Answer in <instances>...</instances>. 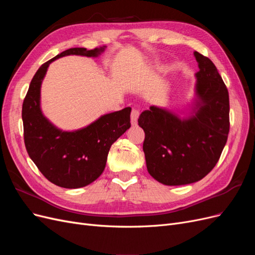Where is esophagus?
Listing matches in <instances>:
<instances>
[{
  "label": "esophagus",
  "mask_w": 255,
  "mask_h": 255,
  "mask_svg": "<svg viewBox=\"0 0 255 255\" xmlns=\"http://www.w3.org/2000/svg\"><path fill=\"white\" fill-rule=\"evenodd\" d=\"M138 117H139V111L132 110V112H130V122H132V126L137 125Z\"/></svg>",
  "instance_id": "1"
}]
</instances>
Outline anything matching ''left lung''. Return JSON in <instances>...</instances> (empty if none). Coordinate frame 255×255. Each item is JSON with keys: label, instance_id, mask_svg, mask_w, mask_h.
I'll list each match as a JSON object with an SVG mask.
<instances>
[{"label": "left lung", "instance_id": "obj_1", "mask_svg": "<svg viewBox=\"0 0 255 255\" xmlns=\"http://www.w3.org/2000/svg\"><path fill=\"white\" fill-rule=\"evenodd\" d=\"M196 102L188 118L150 106L138 125L144 130L146 169L164 185L198 182L217 164L230 130L229 92L213 61L199 52Z\"/></svg>", "mask_w": 255, "mask_h": 255}]
</instances>
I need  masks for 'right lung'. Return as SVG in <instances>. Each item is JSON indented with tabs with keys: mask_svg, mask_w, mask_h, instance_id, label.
I'll list each match as a JSON object with an SVG mask.
<instances>
[{
	"mask_svg": "<svg viewBox=\"0 0 255 255\" xmlns=\"http://www.w3.org/2000/svg\"><path fill=\"white\" fill-rule=\"evenodd\" d=\"M105 48H72L44 63L35 73L23 101L26 151L39 171L57 186L81 188L96 181L104 171L112 144L130 128V107L103 115L73 132L53 126L40 109L41 83L52 61L67 55L97 57Z\"/></svg>",
	"mask_w": 255,
	"mask_h": 255,
	"instance_id": "add662e5",
	"label": "right lung"
}]
</instances>
